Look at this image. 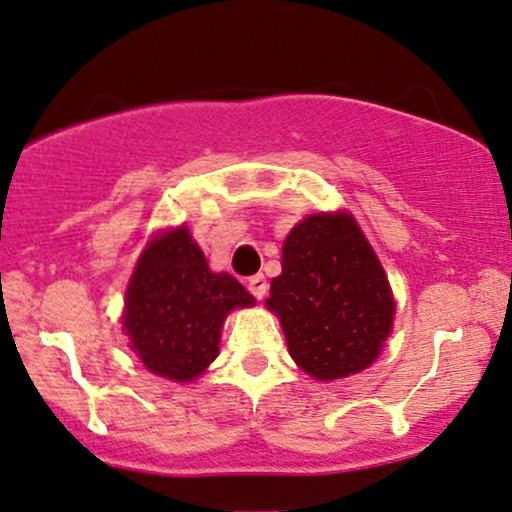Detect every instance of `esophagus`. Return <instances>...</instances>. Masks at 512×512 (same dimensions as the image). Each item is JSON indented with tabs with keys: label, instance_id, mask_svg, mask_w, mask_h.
Instances as JSON below:
<instances>
[{
	"label": "esophagus",
	"instance_id": "1",
	"mask_svg": "<svg viewBox=\"0 0 512 512\" xmlns=\"http://www.w3.org/2000/svg\"><path fill=\"white\" fill-rule=\"evenodd\" d=\"M248 291L255 295V298H264V295H267V291H269V283H267V279H264L262 274H255V276H250L248 279Z\"/></svg>",
	"mask_w": 512,
	"mask_h": 512
}]
</instances>
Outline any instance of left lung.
<instances>
[{"label":"left lung","mask_w":512,"mask_h":512,"mask_svg":"<svg viewBox=\"0 0 512 512\" xmlns=\"http://www.w3.org/2000/svg\"><path fill=\"white\" fill-rule=\"evenodd\" d=\"M269 293L288 353L319 381L372 365L396 310L377 255L343 212L312 214L288 233Z\"/></svg>","instance_id":"obj_1"}]
</instances>
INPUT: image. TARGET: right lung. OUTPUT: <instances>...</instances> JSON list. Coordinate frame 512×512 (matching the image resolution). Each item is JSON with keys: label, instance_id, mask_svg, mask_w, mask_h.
<instances>
[{"label": "right lung", "instance_id": "1", "mask_svg": "<svg viewBox=\"0 0 512 512\" xmlns=\"http://www.w3.org/2000/svg\"><path fill=\"white\" fill-rule=\"evenodd\" d=\"M255 303L231 274L209 272L186 226L147 245L126 291L123 326L150 372L190 381L219 353L233 307Z\"/></svg>", "mask_w": 512, "mask_h": 512}]
</instances>
